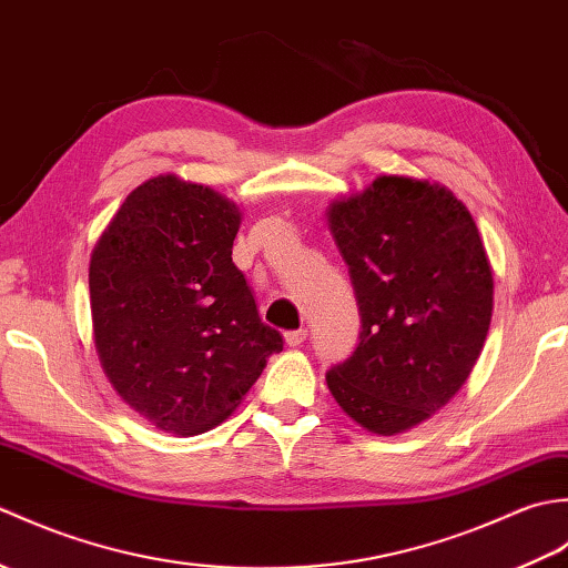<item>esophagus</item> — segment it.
Listing matches in <instances>:
<instances>
[{
  "instance_id": "obj_1",
  "label": "esophagus",
  "mask_w": 568,
  "mask_h": 568,
  "mask_svg": "<svg viewBox=\"0 0 568 568\" xmlns=\"http://www.w3.org/2000/svg\"><path fill=\"white\" fill-rule=\"evenodd\" d=\"M305 339H307V329L285 332V344L287 346H300V344H305Z\"/></svg>"
}]
</instances>
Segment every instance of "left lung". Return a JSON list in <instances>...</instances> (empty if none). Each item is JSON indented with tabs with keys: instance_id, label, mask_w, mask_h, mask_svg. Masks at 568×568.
<instances>
[{
	"instance_id": "8db88e82",
	"label": "left lung",
	"mask_w": 568,
	"mask_h": 568,
	"mask_svg": "<svg viewBox=\"0 0 568 568\" xmlns=\"http://www.w3.org/2000/svg\"><path fill=\"white\" fill-rule=\"evenodd\" d=\"M361 315L354 354L327 371L368 432L419 425L458 393L484 348L493 273L474 216L449 190L383 175L329 207Z\"/></svg>"
}]
</instances>
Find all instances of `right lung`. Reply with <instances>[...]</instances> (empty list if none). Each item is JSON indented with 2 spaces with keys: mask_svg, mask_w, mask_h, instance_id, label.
Returning <instances> with one entry per match:
<instances>
[{
  "mask_svg": "<svg viewBox=\"0 0 568 568\" xmlns=\"http://www.w3.org/2000/svg\"><path fill=\"white\" fill-rule=\"evenodd\" d=\"M234 202L175 175L124 200L90 261L94 346L122 400L171 434L232 413L283 336L232 261Z\"/></svg>",
  "mask_w": 568,
  "mask_h": 568,
  "instance_id": "obj_1",
  "label": "right lung"
}]
</instances>
